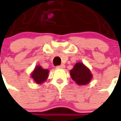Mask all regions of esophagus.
<instances>
[{"label":"esophagus","instance_id":"esophagus-1","mask_svg":"<svg viewBox=\"0 0 121 121\" xmlns=\"http://www.w3.org/2000/svg\"><path fill=\"white\" fill-rule=\"evenodd\" d=\"M56 68L58 69H64L65 68V65H58V66L56 67Z\"/></svg>","mask_w":121,"mask_h":121}]
</instances>
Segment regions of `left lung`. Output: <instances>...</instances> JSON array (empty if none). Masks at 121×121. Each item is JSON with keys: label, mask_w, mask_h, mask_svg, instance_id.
Wrapping results in <instances>:
<instances>
[{"label": "left lung", "mask_w": 121, "mask_h": 121, "mask_svg": "<svg viewBox=\"0 0 121 121\" xmlns=\"http://www.w3.org/2000/svg\"><path fill=\"white\" fill-rule=\"evenodd\" d=\"M71 78L78 85L87 84L92 78L90 69L82 63H77L70 71Z\"/></svg>", "instance_id": "left-lung-1"}]
</instances>
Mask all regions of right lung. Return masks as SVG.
Here are the masks:
<instances>
[{
    "instance_id": "1",
    "label": "right lung",
    "mask_w": 121,
    "mask_h": 121,
    "mask_svg": "<svg viewBox=\"0 0 121 121\" xmlns=\"http://www.w3.org/2000/svg\"><path fill=\"white\" fill-rule=\"evenodd\" d=\"M48 73L49 70L43 69L41 66L37 65L31 73V77L37 84H42L46 81L48 77Z\"/></svg>"
}]
</instances>
